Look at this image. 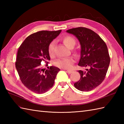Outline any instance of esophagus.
<instances>
[{
	"instance_id": "esophagus-1",
	"label": "esophagus",
	"mask_w": 124,
	"mask_h": 124,
	"mask_svg": "<svg viewBox=\"0 0 124 124\" xmlns=\"http://www.w3.org/2000/svg\"><path fill=\"white\" fill-rule=\"evenodd\" d=\"M67 71L68 73H69V74H70V73H71L73 72V71L72 70H67Z\"/></svg>"
}]
</instances>
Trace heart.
I'll return each mask as SVG.
<instances>
[{"mask_svg":"<svg viewBox=\"0 0 124 124\" xmlns=\"http://www.w3.org/2000/svg\"><path fill=\"white\" fill-rule=\"evenodd\" d=\"M63 42L66 46L69 48L75 46L76 41L75 39L72 37L67 35L64 36L62 39ZM55 46V42L54 40L52 41L49 43L48 46V52L50 56H53L54 54V47ZM73 63H74V59L72 57H69L67 58H62V59H57L55 62V64L57 67L63 69H70L72 67Z\"/></svg>","mask_w":124,"mask_h":124,"instance_id":"b5f03b06","label":"heart"}]
</instances>
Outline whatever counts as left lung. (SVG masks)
<instances>
[{"instance_id": "left-lung-1", "label": "left lung", "mask_w": 124, "mask_h": 124, "mask_svg": "<svg viewBox=\"0 0 124 124\" xmlns=\"http://www.w3.org/2000/svg\"><path fill=\"white\" fill-rule=\"evenodd\" d=\"M67 32L75 36L80 42L78 65L88 68L86 71L78 70L80 78L74 86L80 91H92L102 83L108 69L110 59L107 45L96 33L88 28H72Z\"/></svg>"}]
</instances>
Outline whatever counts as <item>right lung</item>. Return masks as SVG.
I'll use <instances>...</instances> for the list:
<instances>
[{
    "label": "right lung",
    "mask_w": 124,
    "mask_h": 124,
    "mask_svg": "<svg viewBox=\"0 0 124 124\" xmlns=\"http://www.w3.org/2000/svg\"><path fill=\"white\" fill-rule=\"evenodd\" d=\"M58 31H40L31 34L18 48L15 67L22 84L26 87L37 94L48 91L54 85L55 79L60 69L48 67L45 70L41 66V61L50 60L48 46L59 35Z\"/></svg>",
    "instance_id": "1"
}]
</instances>
